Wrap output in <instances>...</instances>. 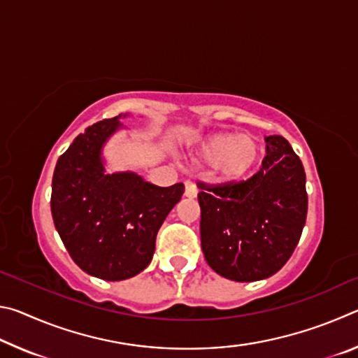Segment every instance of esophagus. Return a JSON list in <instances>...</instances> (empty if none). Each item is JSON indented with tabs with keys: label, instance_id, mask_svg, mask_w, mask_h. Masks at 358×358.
<instances>
[{
	"label": "esophagus",
	"instance_id": "1",
	"mask_svg": "<svg viewBox=\"0 0 358 358\" xmlns=\"http://www.w3.org/2000/svg\"><path fill=\"white\" fill-rule=\"evenodd\" d=\"M185 196L189 197V199L197 196V187H196V185H194L192 181H189V180H187L186 183H185Z\"/></svg>",
	"mask_w": 358,
	"mask_h": 358
}]
</instances>
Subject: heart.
I'll return each mask as SVG.
<instances>
[{"instance_id":"heart-1","label":"heart","mask_w":358,"mask_h":358,"mask_svg":"<svg viewBox=\"0 0 358 358\" xmlns=\"http://www.w3.org/2000/svg\"><path fill=\"white\" fill-rule=\"evenodd\" d=\"M260 156L259 143L252 137L237 134H215L197 150V159L213 166L215 177L220 181L243 180L256 167Z\"/></svg>"}]
</instances>
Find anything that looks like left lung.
Here are the masks:
<instances>
[{"instance_id":"8db88e82","label":"left lung","mask_w":358,"mask_h":358,"mask_svg":"<svg viewBox=\"0 0 358 358\" xmlns=\"http://www.w3.org/2000/svg\"><path fill=\"white\" fill-rule=\"evenodd\" d=\"M265 142L262 167L251 178L197 183L205 260L217 275L238 282L280 271L306 222V175L300 157L281 136H268Z\"/></svg>"}]
</instances>
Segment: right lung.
I'll list each match as a JSON object with an SVG mask.
<instances>
[{
  "mask_svg": "<svg viewBox=\"0 0 358 358\" xmlns=\"http://www.w3.org/2000/svg\"><path fill=\"white\" fill-rule=\"evenodd\" d=\"M118 126V117L88 126L52 180V216L66 250L106 281L128 280L151 262L157 230L185 192L183 183L159 187L131 172L104 173L101 147Z\"/></svg>",
  "mask_w": 358,
  "mask_h": 358,
  "instance_id": "right-lung-1",
  "label": "right lung"
}]
</instances>
